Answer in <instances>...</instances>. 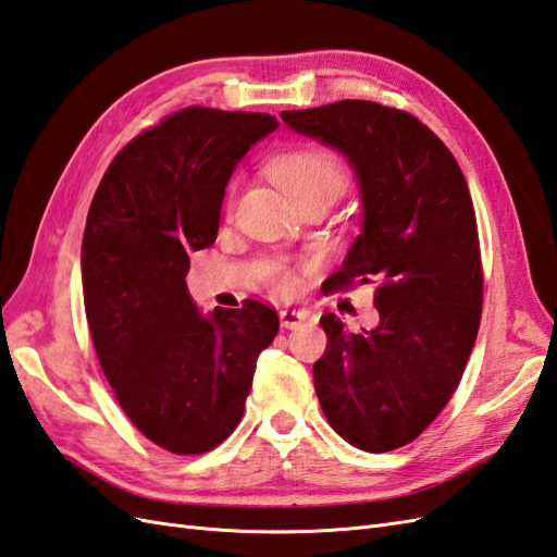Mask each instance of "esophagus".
<instances>
[{
  "label": "esophagus",
  "mask_w": 557,
  "mask_h": 557,
  "mask_svg": "<svg viewBox=\"0 0 557 557\" xmlns=\"http://www.w3.org/2000/svg\"><path fill=\"white\" fill-rule=\"evenodd\" d=\"M306 320H308L306 310H292V308L280 310V324L284 330H298Z\"/></svg>",
  "instance_id": "34e87169"
}]
</instances>
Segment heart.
<instances>
[{
  "label": "heart",
  "mask_w": 557,
  "mask_h": 557,
  "mask_svg": "<svg viewBox=\"0 0 557 557\" xmlns=\"http://www.w3.org/2000/svg\"><path fill=\"white\" fill-rule=\"evenodd\" d=\"M270 174L280 183V188L287 193L292 199L312 195V193H326L336 195L344 185V164L338 157L318 146H304L280 154L277 160L270 164ZM280 287L289 289L294 280L289 275L280 277Z\"/></svg>",
  "instance_id": "heart-1"
}]
</instances>
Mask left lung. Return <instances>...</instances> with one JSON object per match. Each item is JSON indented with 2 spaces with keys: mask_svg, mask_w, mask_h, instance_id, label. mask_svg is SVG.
Segmentation results:
<instances>
[{
  "mask_svg": "<svg viewBox=\"0 0 557 557\" xmlns=\"http://www.w3.org/2000/svg\"><path fill=\"white\" fill-rule=\"evenodd\" d=\"M284 124L346 157L362 231L326 289L376 282L379 324L352 334L334 312L312 367L334 431L364 451L419 437L449 403L482 315L478 223L466 178L425 124L372 101L284 110Z\"/></svg>",
  "mask_w": 557,
  "mask_h": 557,
  "instance_id": "left-lung-1",
  "label": "left lung"
}]
</instances>
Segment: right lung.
I'll return each instance as SVG.
<instances>
[{"mask_svg":"<svg viewBox=\"0 0 557 557\" xmlns=\"http://www.w3.org/2000/svg\"><path fill=\"white\" fill-rule=\"evenodd\" d=\"M280 122L261 112L185 108L110 162L82 239V292L103 374L138 431L174 454L231 435L277 312L197 308L190 253L213 245L227 181Z\"/></svg>","mask_w":557,"mask_h":557,"instance_id":"1","label":"right lung"}]
</instances>
